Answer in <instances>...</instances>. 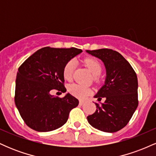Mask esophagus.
I'll use <instances>...</instances> for the list:
<instances>
[{
  "label": "esophagus",
  "mask_w": 156,
  "mask_h": 156,
  "mask_svg": "<svg viewBox=\"0 0 156 156\" xmlns=\"http://www.w3.org/2000/svg\"><path fill=\"white\" fill-rule=\"evenodd\" d=\"M84 103H85V102L83 101H79V105H83L84 104Z\"/></svg>",
  "instance_id": "obj_1"
}]
</instances>
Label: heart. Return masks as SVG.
<instances>
[{
	"mask_svg": "<svg viewBox=\"0 0 156 156\" xmlns=\"http://www.w3.org/2000/svg\"><path fill=\"white\" fill-rule=\"evenodd\" d=\"M84 64L94 76V80L98 79V76L101 73L102 65L98 60L94 58H87L83 60ZM76 62L71 59L66 63L63 68V76L66 80H70L73 77ZM68 91L73 96L80 99H84L91 93V89L81 84L73 83L69 86Z\"/></svg>",
	"mask_w": 156,
	"mask_h": 156,
	"instance_id": "heart-1",
	"label": "heart"
}]
</instances>
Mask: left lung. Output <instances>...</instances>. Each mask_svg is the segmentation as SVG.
I'll return each mask as SVG.
<instances>
[{"mask_svg":"<svg viewBox=\"0 0 156 156\" xmlns=\"http://www.w3.org/2000/svg\"><path fill=\"white\" fill-rule=\"evenodd\" d=\"M105 64L106 79L94 98L103 103H95L96 111L87 117L89 123L101 131L114 133L126 126L136 109L138 80L135 71L118 52L108 48L87 51Z\"/></svg>","mask_w":156,"mask_h":156,"instance_id":"left-lung-1","label":"left lung"}]
</instances>
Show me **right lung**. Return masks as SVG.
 I'll use <instances>...</instances> for the list:
<instances>
[{
	"mask_svg": "<svg viewBox=\"0 0 156 156\" xmlns=\"http://www.w3.org/2000/svg\"><path fill=\"white\" fill-rule=\"evenodd\" d=\"M80 49L42 48L20 66L15 102L21 117L31 129L39 132L55 130L65 124L79 101L70 94L52 95L53 90L65 92L63 68L81 53Z\"/></svg>",
	"mask_w": 156,
	"mask_h": 156,
	"instance_id": "add662e5",
	"label": "right lung"
}]
</instances>
